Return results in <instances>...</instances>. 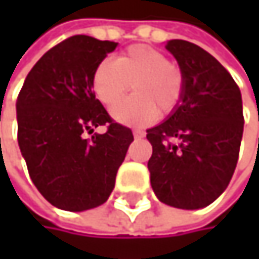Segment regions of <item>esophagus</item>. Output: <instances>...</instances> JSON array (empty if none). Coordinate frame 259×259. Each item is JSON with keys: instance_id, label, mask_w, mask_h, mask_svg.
<instances>
[{"instance_id": "esophagus-1", "label": "esophagus", "mask_w": 259, "mask_h": 259, "mask_svg": "<svg viewBox=\"0 0 259 259\" xmlns=\"http://www.w3.org/2000/svg\"><path fill=\"white\" fill-rule=\"evenodd\" d=\"M133 136H135V138H144V136H145V132H144V130H135V132H133Z\"/></svg>"}]
</instances>
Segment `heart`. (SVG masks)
I'll return each mask as SVG.
<instances>
[{
  "instance_id": "b5f03b06",
  "label": "heart",
  "mask_w": 259,
  "mask_h": 259,
  "mask_svg": "<svg viewBox=\"0 0 259 259\" xmlns=\"http://www.w3.org/2000/svg\"><path fill=\"white\" fill-rule=\"evenodd\" d=\"M132 85L135 96L118 101ZM96 97L111 111L121 124L144 127L160 115L177 109L184 93L181 69L169 58L147 45H133L117 55L114 61H100L91 78Z\"/></svg>"
}]
</instances>
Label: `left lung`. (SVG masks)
Returning a JSON list of instances; mask_svg holds the SVG:
<instances>
[{
  "label": "left lung",
  "instance_id": "obj_1",
  "mask_svg": "<svg viewBox=\"0 0 259 259\" xmlns=\"http://www.w3.org/2000/svg\"><path fill=\"white\" fill-rule=\"evenodd\" d=\"M166 49L179 61L184 93L168 120L147 130L150 181L166 205L196 210L218 199L233 179L244 124L241 94L202 48L169 40Z\"/></svg>",
  "mask_w": 259,
  "mask_h": 259
}]
</instances>
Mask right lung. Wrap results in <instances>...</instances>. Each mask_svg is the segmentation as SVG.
Returning <instances> with one entry per match:
<instances>
[{
  "label": "right lung",
  "mask_w": 259,
  "mask_h": 259,
  "mask_svg": "<svg viewBox=\"0 0 259 259\" xmlns=\"http://www.w3.org/2000/svg\"><path fill=\"white\" fill-rule=\"evenodd\" d=\"M115 48V41L90 35L69 37L35 63L18 96V142L29 177L61 210L106 202L133 141L132 130L109 117L91 87L96 66ZM99 125L107 132L93 134Z\"/></svg>",
  "instance_id": "1"
}]
</instances>
